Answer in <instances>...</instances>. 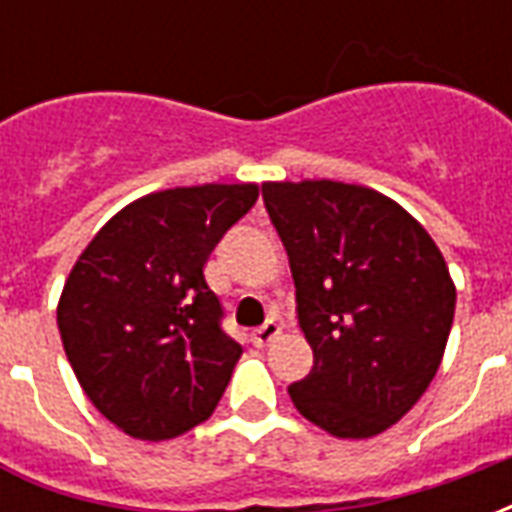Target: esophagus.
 I'll return each instance as SVG.
<instances>
[{
    "mask_svg": "<svg viewBox=\"0 0 512 512\" xmlns=\"http://www.w3.org/2000/svg\"><path fill=\"white\" fill-rule=\"evenodd\" d=\"M279 334H282V326H279L277 321H266L255 332V345L257 348H266V345H271L277 340Z\"/></svg>",
    "mask_w": 512,
    "mask_h": 512,
    "instance_id": "1",
    "label": "esophagus"
}]
</instances>
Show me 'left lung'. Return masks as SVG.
<instances>
[{
  "label": "left lung",
  "instance_id": "left-lung-1",
  "mask_svg": "<svg viewBox=\"0 0 512 512\" xmlns=\"http://www.w3.org/2000/svg\"><path fill=\"white\" fill-rule=\"evenodd\" d=\"M263 200L296 282L310 376L288 386L301 417L337 439L392 428L425 395L455 315L428 230L386 194L340 180H268Z\"/></svg>",
  "mask_w": 512,
  "mask_h": 512
}]
</instances>
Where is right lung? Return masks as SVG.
<instances>
[{
	"label": "right lung",
	"instance_id": "right-lung-1",
	"mask_svg": "<svg viewBox=\"0 0 512 512\" xmlns=\"http://www.w3.org/2000/svg\"><path fill=\"white\" fill-rule=\"evenodd\" d=\"M257 194V183L145 194L95 233L65 279L62 348L84 395L128 436L175 439L222 400L244 351L222 332L202 268Z\"/></svg>",
	"mask_w": 512,
	"mask_h": 512
}]
</instances>
